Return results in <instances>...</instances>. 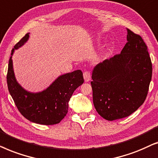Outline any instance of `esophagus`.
Wrapping results in <instances>:
<instances>
[{
    "instance_id": "34e87169",
    "label": "esophagus",
    "mask_w": 158,
    "mask_h": 158,
    "mask_svg": "<svg viewBox=\"0 0 158 158\" xmlns=\"http://www.w3.org/2000/svg\"><path fill=\"white\" fill-rule=\"evenodd\" d=\"M83 77L86 82H87V81H89L90 80V79H91V74H90L89 71H85L83 73Z\"/></svg>"
}]
</instances>
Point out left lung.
<instances>
[{"instance_id": "obj_1", "label": "left lung", "mask_w": 158, "mask_h": 158, "mask_svg": "<svg viewBox=\"0 0 158 158\" xmlns=\"http://www.w3.org/2000/svg\"><path fill=\"white\" fill-rule=\"evenodd\" d=\"M121 53L98 64L92 71L93 103L103 118L113 121L132 114L144 103L152 79L148 46L140 35L127 29Z\"/></svg>"}]
</instances>
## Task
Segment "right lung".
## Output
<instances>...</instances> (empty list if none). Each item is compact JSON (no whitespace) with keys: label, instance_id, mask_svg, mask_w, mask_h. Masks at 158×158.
<instances>
[{"label":"right lung","instance_id":"add662e5","mask_svg":"<svg viewBox=\"0 0 158 158\" xmlns=\"http://www.w3.org/2000/svg\"><path fill=\"white\" fill-rule=\"evenodd\" d=\"M25 35L14 45V50L22 46L29 39ZM10 56L7 73L8 89L16 106L23 116L34 123L43 125H53L60 123L68 113L69 102L73 92L84 82L81 70L60 76L50 87L43 92L32 93L25 90L16 80Z\"/></svg>","mask_w":158,"mask_h":158}]
</instances>
